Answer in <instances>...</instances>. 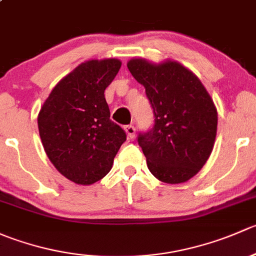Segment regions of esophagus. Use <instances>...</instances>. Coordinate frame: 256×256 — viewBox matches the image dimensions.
I'll use <instances>...</instances> for the list:
<instances>
[{
    "label": "esophagus",
    "instance_id": "1",
    "mask_svg": "<svg viewBox=\"0 0 256 256\" xmlns=\"http://www.w3.org/2000/svg\"><path fill=\"white\" fill-rule=\"evenodd\" d=\"M125 131H126V135H128V138H135V132H136L135 126H132V125L125 126Z\"/></svg>",
    "mask_w": 256,
    "mask_h": 256
}]
</instances>
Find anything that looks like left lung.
I'll use <instances>...</instances> for the list:
<instances>
[{"instance_id":"left-lung-1","label":"left lung","mask_w":256,"mask_h":256,"mask_svg":"<svg viewBox=\"0 0 256 256\" xmlns=\"http://www.w3.org/2000/svg\"><path fill=\"white\" fill-rule=\"evenodd\" d=\"M128 68L154 109V128L138 138L150 172L164 183L187 182L204 166L216 141L218 114L210 95L178 62L135 58Z\"/></svg>"}]
</instances>
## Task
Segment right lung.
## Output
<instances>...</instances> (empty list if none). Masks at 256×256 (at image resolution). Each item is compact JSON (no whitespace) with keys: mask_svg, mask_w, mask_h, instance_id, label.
<instances>
[{"mask_svg":"<svg viewBox=\"0 0 256 256\" xmlns=\"http://www.w3.org/2000/svg\"><path fill=\"white\" fill-rule=\"evenodd\" d=\"M121 66L118 59H92L54 86L38 114V128L48 158L76 184L106 176L126 134L110 120L104 92Z\"/></svg>","mask_w":256,"mask_h":256,"instance_id":"right-lung-1","label":"right lung"}]
</instances>
